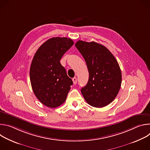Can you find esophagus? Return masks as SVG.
<instances>
[{"mask_svg":"<svg viewBox=\"0 0 150 150\" xmlns=\"http://www.w3.org/2000/svg\"><path fill=\"white\" fill-rule=\"evenodd\" d=\"M72 81L74 84H76L77 83V78L76 77H74V78H72Z\"/></svg>","mask_w":150,"mask_h":150,"instance_id":"34e87169","label":"esophagus"}]
</instances>
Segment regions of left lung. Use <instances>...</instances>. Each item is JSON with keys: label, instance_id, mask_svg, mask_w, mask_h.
Returning a JSON list of instances; mask_svg holds the SVG:
<instances>
[{"label": "left lung", "instance_id": "left-lung-1", "mask_svg": "<svg viewBox=\"0 0 150 150\" xmlns=\"http://www.w3.org/2000/svg\"><path fill=\"white\" fill-rule=\"evenodd\" d=\"M75 46L87 63L89 79L81 93L90 105L101 108L117 96L122 82L117 61L105 46L94 41H78Z\"/></svg>", "mask_w": 150, "mask_h": 150}]
</instances>
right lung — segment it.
I'll use <instances>...</instances> for the list:
<instances>
[{"label": "right lung", "instance_id": "obj_1", "mask_svg": "<svg viewBox=\"0 0 150 150\" xmlns=\"http://www.w3.org/2000/svg\"><path fill=\"white\" fill-rule=\"evenodd\" d=\"M66 37H53L37 50L30 71L31 87L38 100L50 108L65 101L73 82L60 60L74 45Z\"/></svg>", "mask_w": 150, "mask_h": 150}]
</instances>
